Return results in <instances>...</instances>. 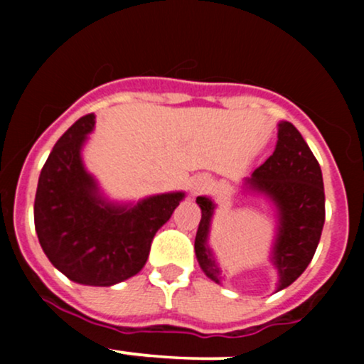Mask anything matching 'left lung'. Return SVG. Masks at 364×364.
<instances>
[{"label":"left lung","instance_id":"left-lung-1","mask_svg":"<svg viewBox=\"0 0 364 364\" xmlns=\"http://www.w3.org/2000/svg\"><path fill=\"white\" fill-rule=\"evenodd\" d=\"M277 136L272 156L253 171L246 183L269 195L279 210L272 262L279 270L277 289L281 291L306 270L316 252L325 223V193L318 161L294 124L279 123ZM196 203L202 208L195 237L196 260L212 281L219 282V269L207 246L214 203L207 196H198Z\"/></svg>","mask_w":364,"mask_h":364}]
</instances>
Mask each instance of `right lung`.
Here are the masks:
<instances>
[{"mask_svg":"<svg viewBox=\"0 0 364 364\" xmlns=\"http://www.w3.org/2000/svg\"><path fill=\"white\" fill-rule=\"evenodd\" d=\"M94 123V114L82 116L53 147L37 183L34 223L46 257L60 272L107 287L144 269L154 236L185 193L150 196L133 207L104 202L80 159Z\"/></svg>","mask_w":364,"mask_h":364,"instance_id":"right-lung-1","label":"right lung"}]
</instances>
